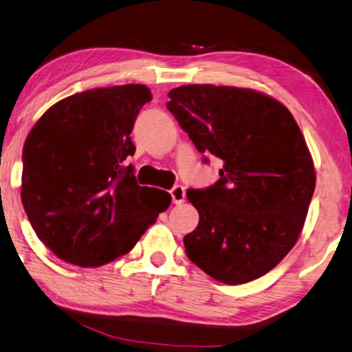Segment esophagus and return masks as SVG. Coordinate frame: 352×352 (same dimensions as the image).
Instances as JSON below:
<instances>
[{
	"label": "esophagus",
	"mask_w": 352,
	"mask_h": 352,
	"mask_svg": "<svg viewBox=\"0 0 352 352\" xmlns=\"http://www.w3.org/2000/svg\"><path fill=\"white\" fill-rule=\"evenodd\" d=\"M170 195H171L173 203L181 204V203H184V199H186V188H184L182 186H175L170 190Z\"/></svg>",
	"instance_id": "obj_1"
}]
</instances>
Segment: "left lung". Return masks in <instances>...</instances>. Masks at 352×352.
Masks as SVG:
<instances>
[{
    "label": "left lung",
    "mask_w": 352,
    "mask_h": 352,
    "mask_svg": "<svg viewBox=\"0 0 352 352\" xmlns=\"http://www.w3.org/2000/svg\"><path fill=\"white\" fill-rule=\"evenodd\" d=\"M168 97L195 148L223 160L217 182L187 190L199 214L184 237L187 256L221 283L252 282L304 228L316 184L304 135L288 108L253 89L187 85Z\"/></svg>",
    "instance_id": "8db88e82"
}]
</instances>
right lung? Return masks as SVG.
Here are the masks:
<instances>
[{"label":"right lung","instance_id":"add662e5","mask_svg":"<svg viewBox=\"0 0 352 352\" xmlns=\"http://www.w3.org/2000/svg\"><path fill=\"white\" fill-rule=\"evenodd\" d=\"M153 99L144 85L96 88L48 108L23 146L21 203L44 245L75 266L97 267L129 253L168 192L138 186L131 133Z\"/></svg>","mask_w":352,"mask_h":352}]
</instances>
